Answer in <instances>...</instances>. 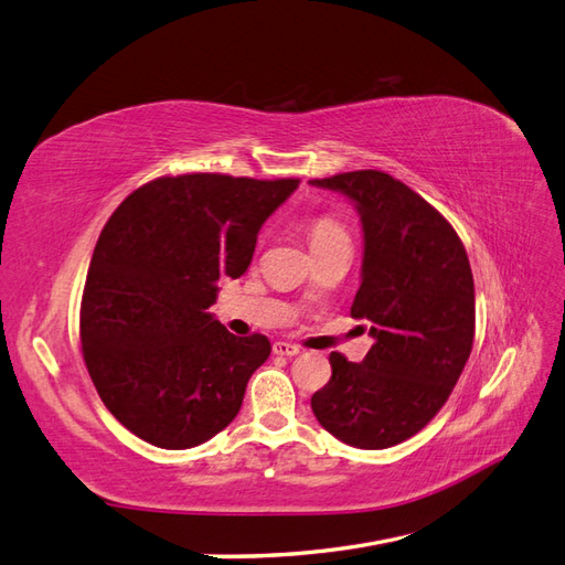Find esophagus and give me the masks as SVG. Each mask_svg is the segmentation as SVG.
<instances>
[{
	"label": "esophagus",
	"mask_w": 565,
	"mask_h": 565,
	"mask_svg": "<svg viewBox=\"0 0 565 565\" xmlns=\"http://www.w3.org/2000/svg\"><path fill=\"white\" fill-rule=\"evenodd\" d=\"M273 353L276 355H299L301 351H299V347H295V344H289V341H276V344H273Z\"/></svg>",
	"instance_id": "34e87169"
}]
</instances>
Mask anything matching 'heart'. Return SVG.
<instances>
[{
    "mask_svg": "<svg viewBox=\"0 0 565 565\" xmlns=\"http://www.w3.org/2000/svg\"><path fill=\"white\" fill-rule=\"evenodd\" d=\"M339 237H347V231H344V226H341L334 216L322 214V216H316L311 224H309L311 249H318L322 245L334 243V241H339Z\"/></svg>",
    "mask_w": 565,
    "mask_h": 565,
    "instance_id": "1",
    "label": "heart"
}]
</instances>
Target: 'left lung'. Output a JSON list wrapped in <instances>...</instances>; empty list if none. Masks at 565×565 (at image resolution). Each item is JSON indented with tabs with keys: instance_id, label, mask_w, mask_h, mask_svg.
Masks as SVG:
<instances>
[{
	"instance_id": "obj_1",
	"label": "left lung",
	"mask_w": 565,
	"mask_h": 565,
	"mask_svg": "<svg viewBox=\"0 0 565 565\" xmlns=\"http://www.w3.org/2000/svg\"><path fill=\"white\" fill-rule=\"evenodd\" d=\"M353 200L365 254L351 316L374 339L363 363L330 353L332 377L313 393L316 419L361 450L407 440L446 405L473 347L469 256L446 216L377 169L313 179Z\"/></svg>"
}]
</instances>
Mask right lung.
Wrapping results in <instances>:
<instances>
[{
  "label": "right lung",
  "mask_w": 565,
  "mask_h": 565,
  "mask_svg": "<svg viewBox=\"0 0 565 565\" xmlns=\"http://www.w3.org/2000/svg\"><path fill=\"white\" fill-rule=\"evenodd\" d=\"M297 185L162 177L108 218L84 282L79 341L100 401L134 436L185 450L241 413L270 341L231 334L207 309L221 278L247 270L264 221Z\"/></svg>",
  "instance_id": "1"
}]
</instances>
